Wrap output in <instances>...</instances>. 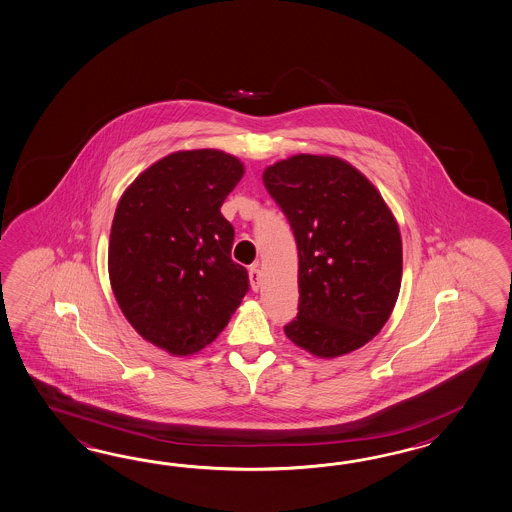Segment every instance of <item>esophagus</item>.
<instances>
[{
	"instance_id": "obj_1",
	"label": "esophagus",
	"mask_w": 512,
	"mask_h": 512,
	"mask_svg": "<svg viewBox=\"0 0 512 512\" xmlns=\"http://www.w3.org/2000/svg\"><path fill=\"white\" fill-rule=\"evenodd\" d=\"M249 278L252 289H254V291H258V289H260V284H262V271H260V265H258V263L250 265Z\"/></svg>"
}]
</instances>
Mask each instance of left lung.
<instances>
[{"label": "left lung", "mask_w": 512, "mask_h": 512, "mask_svg": "<svg viewBox=\"0 0 512 512\" xmlns=\"http://www.w3.org/2000/svg\"><path fill=\"white\" fill-rule=\"evenodd\" d=\"M299 250V314L284 327L308 353L334 358L373 340L394 310L403 245L375 185L334 156L299 154L263 171Z\"/></svg>", "instance_id": "left-lung-1"}]
</instances>
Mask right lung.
Listing matches in <instances>:
<instances>
[{
    "label": "right lung",
    "instance_id": "add662e5",
    "mask_svg": "<svg viewBox=\"0 0 512 512\" xmlns=\"http://www.w3.org/2000/svg\"><path fill=\"white\" fill-rule=\"evenodd\" d=\"M243 172L221 150H182L139 174L118 200L111 288L130 325L167 353L210 345L249 291L247 269L230 258L234 226L221 213Z\"/></svg>",
    "mask_w": 512,
    "mask_h": 512
}]
</instances>
